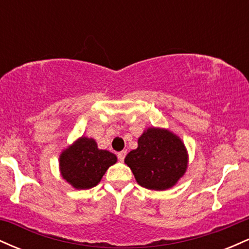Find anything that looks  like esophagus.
Wrapping results in <instances>:
<instances>
[{
	"label": "esophagus",
	"mask_w": 249,
	"mask_h": 249,
	"mask_svg": "<svg viewBox=\"0 0 249 249\" xmlns=\"http://www.w3.org/2000/svg\"><path fill=\"white\" fill-rule=\"evenodd\" d=\"M125 156H126V151H121V152L117 153V157H118L119 161H124Z\"/></svg>",
	"instance_id": "obj_1"
}]
</instances>
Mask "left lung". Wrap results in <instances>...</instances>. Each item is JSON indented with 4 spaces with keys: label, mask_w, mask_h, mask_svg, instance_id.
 Returning <instances> with one entry per match:
<instances>
[{
    "label": "left lung",
    "mask_w": 249,
    "mask_h": 249,
    "mask_svg": "<svg viewBox=\"0 0 249 249\" xmlns=\"http://www.w3.org/2000/svg\"><path fill=\"white\" fill-rule=\"evenodd\" d=\"M187 162V151L181 139L158 127L144 131L138 139V147L125 157V164L137 182L154 191L173 187L186 172Z\"/></svg>",
    "instance_id": "8db88e82"
}]
</instances>
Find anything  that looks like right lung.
<instances>
[{
  "instance_id": "add662e5",
  "label": "right lung",
  "mask_w": 249,
  "mask_h": 249,
  "mask_svg": "<svg viewBox=\"0 0 249 249\" xmlns=\"http://www.w3.org/2000/svg\"><path fill=\"white\" fill-rule=\"evenodd\" d=\"M117 157L107 150H99L92 138L81 137L59 156V168L63 179L76 188L89 190L101 181Z\"/></svg>"
}]
</instances>
